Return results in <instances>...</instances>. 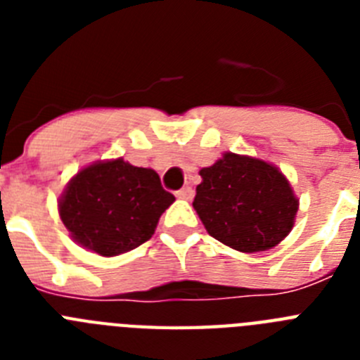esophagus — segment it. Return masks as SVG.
Wrapping results in <instances>:
<instances>
[{"label":"esophagus","mask_w":360,"mask_h":360,"mask_svg":"<svg viewBox=\"0 0 360 360\" xmlns=\"http://www.w3.org/2000/svg\"><path fill=\"white\" fill-rule=\"evenodd\" d=\"M176 196L182 200H191L195 196V191H193V187H182L180 191H176Z\"/></svg>","instance_id":"esophagus-1"}]
</instances>
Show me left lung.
Instances as JSON below:
<instances>
[{"instance_id": "8db88e82", "label": "left lung", "mask_w": 360, "mask_h": 360, "mask_svg": "<svg viewBox=\"0 0 360 360\" xmlns=\"http://www.w3.org/2000/svg\"><path fill=\"white\" fill-rule=\"evenodd\" d=\"M193 207L207 232L241 252L276 247L287 236L297 212L288 180L278 167L250 157L225 153L200 171Z\"/></svg>"}]
</instances>
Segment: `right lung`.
Masks as SVG:
<instances>
[{
	"instance_id": "1",
	"label": "right lung",
	"mask_w": 360,
	"mask_h": 360,
	"mask_svg": "<svg viewBox=\"0 0 360 360\" xmlns=\"http://www.w3.org/2000/svg\"><path fill=\"white\" fill-rule=\"evenodd\" d=\"M174 196L153 169L122 158L98 162L72 178L59 214L72 238L101 256H119L146 243Z\"/></svg>"
}]
</instances>
